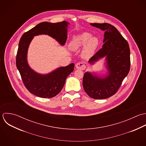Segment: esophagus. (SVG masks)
Returning a JSON list of instances; mask_svg holds the SVG:
<instances>
[{
    "label": "esophagus",
    "instance_id": "34e87169",
    "mask_svg": "<svg viewBox=\"0 0 146 146\" xmlns=\"http://www.w3.org/2000/svg\"><path fill=\"white\" fill-rule=\"evenodd\" d=\"M76 68L78 70H84L86 68V66H85V64L83 63L79 62V63H78L76 64Z\"/></svg>",
    "mask_w": 146,
    "mask_h": 146
}]
</instances>
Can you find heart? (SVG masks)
Wrapping results in <instances>:
<instances>
[{"instance_id": "b5f03b06", "label": "heart", "mask_w": 146, "mask_h": 146, "mask_svg": "<svg viewBox=\"0 0 146 146\" xmlns=\"http://www.w3.org/2000/svg\"><path fill=\"white\" fill-rule=\"evenodd\" d=\"M100 44V40L96 36H92L88 32H83L73 37L70 44L72 50H77L84 46L82 50V56L85 58L91 57L94 55Z\"/></svg>"}]
</instances>
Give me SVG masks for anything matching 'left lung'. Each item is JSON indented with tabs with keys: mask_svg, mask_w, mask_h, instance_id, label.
I'll use <instances>...</instances> for the list:
<instances>
[{
	"mask_svg": "<svg viewBox=\"0 0 146 146\" xmlns=\"http://www.w3.org/2000/svg\"><path fill=\"white\" fill-rule=\"evenodd\" d=\"M105 32L102 48L91 57L88 62L93 64L105 57L107 75L98 76L90 72L84 74L83 86L85 92L94 99H105L114 95L128 75L130 68V51L127 41L112 25L91 23Z\"/></svg>",
	"mask_w": 146,
	"mask_h": 146,
	"instance_id": "obj_1",
	"label": "left lung"
}]
</instances>
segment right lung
<instances>
[{"label":"right lung","instance_id":"add662e5","mask_svg":"<svg viewBox=\"0 0 146 146\" xmlns=\"http://www.w3.org/2000/svg\"><path fill=\"white\" fill-rule=\"evenodd\" d=\"M68 24L66 21L57 23H41L24 33L19 41L16 67L27 89L38 97L51 98L57 95L63 88L67 76L73 72L74 63L59 67L47 74H38L30 67L27 61L30 43L35 36L46 35L55 39L60 45H64L67 38Z\"/></svg>","mask_w":146,"mask_h":146}]
</instances>
